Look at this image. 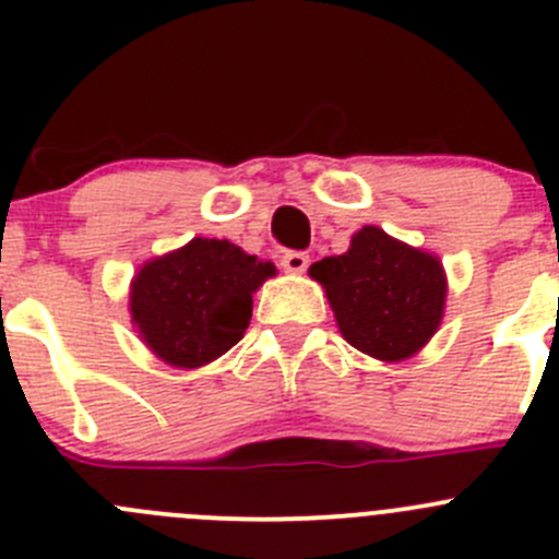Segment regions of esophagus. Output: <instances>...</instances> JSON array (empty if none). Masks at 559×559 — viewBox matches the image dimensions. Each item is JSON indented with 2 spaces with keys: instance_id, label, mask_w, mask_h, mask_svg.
I'll return each mask as SVG.
<instances>
[{
  "instance_id": "1",
  "label": "esophagus",
  "mask_w": 559,
  "mask_h": 559,
  "mask_svg": "<svg viewBox=\"0 0 559 559\" xmlns=\"http://www.w3.org/2000/svg\"><path fill=\"white\" fill-rule=\"evenodd\" d=\"M308 264H311V257H308L306 251H286L284 257H281V267L286 270V273H306Z\"/></svg>"
}]
</instances>
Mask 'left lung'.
I'll list each match as a JSON object with an SVG mask.
<instances>
[{
  "instance_id": "8db88e82",
  "label": "left lung",
  "mask_w": 559,
  "mask_h": 559,
  "mask_svg": "<svg viewBox=\"0 0 559 559\" xmlns=\"http://www.w3.org/2000/svg\"><path fill=\"white\" fill-rule=\"evenodd\" d=\"M311 275L326 289L343 337L376 359L411 357L441 324V262L379 227L359 229L346 253L316 262Z\"/></svg>"
}]
</instances>
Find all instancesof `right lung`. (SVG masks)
<instances>
[{"label": "right lung", "mask_w": 559, "mask_h": 559, "mask_svg": "<svg viewBox=\"0 0 559 559\" xmlns=\"http://www.w3.org/2000/svg\"><path fill=\"white\" fill-rule=\"evenodd\" d=\"M275 267L229 240L194 238L154 259L132 284V321L151 352L175 368H200L243 337L253 292Z\"/></svg>", "instance_id": "obj_1"}]
</instances>
